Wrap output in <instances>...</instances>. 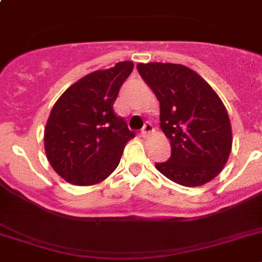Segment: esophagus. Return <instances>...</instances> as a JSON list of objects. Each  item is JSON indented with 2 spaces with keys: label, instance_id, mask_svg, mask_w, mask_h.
Returning a JSON list of instances; mask_svg holds the SVG:
<instances>
[{
  "label": "esophagus",
  "instance_id": "obj_1",
  "mask_svg": "<svg viewBox=\"0 0 262 262\" xmlns=\"http://www.w3.org/2000/svg\"><path fill=\"white\" fill-rule=\"evenodd\" d=\"M152 130H154V126H152L150 122H147V124H145L142 130H141V134H142V137H147Z\"/></svg>",
  "mask_w": 262,
  "mask_h": 262
}]
</instances>
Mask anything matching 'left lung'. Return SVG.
Returning <instances> with one entry per match:
<instances>
[{
	"instance_id": "8db88e82",
	"label": "left lung",
	"mask_w": 262,
	"mask_h": 262,
	"mask_svg": "<svg viewBox=\"0 0 262 262\" xmlns=\"http://www.w3.org/2000/svg\"><path fill=\"white\" fill-rule=\"evenodd\" d=\"M160 105V128L171 158L158 171L184 187H200L219 175L232 148L227 110L201 75L180 63H138Z\"/></svg>"
}]
</instances>
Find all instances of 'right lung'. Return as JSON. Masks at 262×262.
<instances>
[{"label": "right lung", "mask_w": 262, "mask_h": 262, "mask_svg": "<svg viewBox=\"0 0 262 262\" xmlns=\"http://www.w3.org/2000/svg\"><path fill=\"white\" fill-rule=\"evenodd\" d=\"M132 61L96 70L73 83L57 99L44 129V148L52 168L65 181L87 187L102 183L119 166L134 137L114 111Z\"/></svg>", "instance_id": "right-lung-1"}]
</instances>
